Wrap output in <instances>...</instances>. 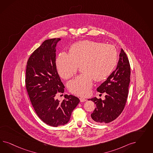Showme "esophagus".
I'll return each instance as SVG.
<instances>
[{
    "mask_svg": "<svg viewBox=\"0 0 153 153\" xmlns=\"http://www.w3.org/2000/svg\"><path fill=\"white\" fill-rule=\"evenodd\" d=\"M79 100H80V102H84L85 101H86V99L84 97H81L79 98Z\"/></svg>",
    "mask_w": 153,
    "mask_h": 153,
    "instance_id": "1",
    "label": "esophagus"
}]
</instances>
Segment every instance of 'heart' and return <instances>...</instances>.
Listing matches in <instances>:
<instances>
[{"label": "heart", "mask_w": 153, "mask_h": 153, "mask_svg": "<svg viewBox=\"0 0 153 153\" xmlns=\"http://www.w3.org/2000/svg\"><path fill=\"white\" fill-rule=\"evenodd\" d=\"M118 53L116 48L100 42L85 40L71 47L70 54L62 52L56 60L58 72L63 79L74 75L81 67L82 73L68 84L71 93L88 95L93 86V79L100 81L107 78L114 68Z\"/></svg>", "instance_id": "heart-1"}]
</instances>
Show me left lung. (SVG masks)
Instances as JSON below:
<instances>
[{
  "label": "left lung",
  "mask_w": 153,
  "mask_h": 153,
  "mask_svg": "<svg viewBox=\"0 0 153 153\" xmlns=\"http://www.w3.org/2000/svg\"><path fill=\"white\" fill-rule=\"evenodd\" d=\"M130 74L129 60L125 52L121 49L116 70L97 88V91L106 93L105 99L102 100L94 97L88 99L97 106L91 114L94 122L109 123L121 114L128 97Z\"/></svg>",
  "instance_id": "1"
}]
</instances>
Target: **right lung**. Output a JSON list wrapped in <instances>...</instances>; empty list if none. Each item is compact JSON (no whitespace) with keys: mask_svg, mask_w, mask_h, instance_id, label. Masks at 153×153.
Returning a JSON list of instances; mask_svg holds the SVG:
<instances>
[{"mask_svg":"<svg viewBox=\"0 0 153 153\" xmlns=\"http://www.w3.org/2000/svg\"><path fill=\"white\" fill-rule=\"evenodd\" d=\"M60 38L45 40L33 51L27 63L26 87L30 101L38 117L47 125H65L79 99L65 95L62 102L56 99L58 93H64L56 67V46Z\"/></svg>","mask_w":153,"mask_h":153,"instance_id":"add662e5","label":"right lung"}]
</instances>
